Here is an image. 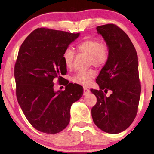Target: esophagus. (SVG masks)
<instances>
[{"instance_id": "1", "label": "esophagus", "mask_w": 154, "mask_h": 154, "mask_svg": "<svg viewBox=\"0 0 154 154\" xmlns=\"http://www.w3.org/2000/svg\"><path fill=\"white\" fill-rule=\"evenodd\" d=\"M90 93V91L89 89H87V88L86 87H84L83 88V94H85V95H86V94H89Z\"/></svg>"}]
</instances>
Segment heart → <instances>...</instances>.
I'll return each mask as SVG.
<instances>
[{"label": "heart", "mask_w": 154, "mask_h": 154, "mask_svg": "<svg viewBox=\"0 0 154 154\" xmlns=\"http://www.w3.org/2000/svg\"><path fill=\"white\" fill-rule=\"evenodd\" d=\"M77 51L89 57V63L97 67L104 66L108 61L109 55V48L104 42L95 39H87L80 42L76 45ZM74 52L70 48H67L62 55L63 63L66 68L71 69L73 67L74 61ZM95 77L93 70L77 72L72 78L73 82L82 86H87Z\"/></svg>", "instance_id": "obj_1"}]
</instances>
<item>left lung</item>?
<instances>
[{
    "instance_id": "obj_1",
    "label": "left lung",
    "mask_w": 154,
    "mask_h": 154,
    "mask_svg": "<svg viewBox=\"0 0 154 154\" xmlns=\"http://www.w3.org/2000/svg\"><path fill=\"white\" fill-rule=\"evenodd\" d=\"M97 30L106 42L109 55L96 79L100 90L91 89L97 99L91 114L101 130L118 134L131 125L138 112L141 93L138 55L128 35L116 25L99 26ZM109 90L113 93L106 97L104 93Z\"/></svg>"
}]
</instances>
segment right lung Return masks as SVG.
Wrapping results in <instances>:
<instances>
[{
  "mask_svg": "<svg viewBox=\"0 0 154 154\" xmlns=\"http://www.w3.org/2000/svg\"><path fill=\"white\" fill-rule=\"evenodd\" d=\"M79 33L37 28L23 42L14 66L16 93L28 122L38 131L56 134L67 127L70 109L83 95V87L69 83L63 51ZM66 86L55 92L54 80Z\"/></svg>",
  "mask_w": 154,
  "mask_h": 154,
  "instance_id": "1",
  "label": "right lung"
}]
</instances>
